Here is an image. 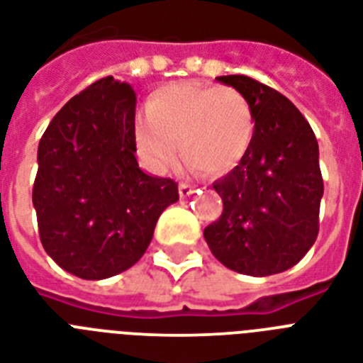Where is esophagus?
<instances>
[{
	"instance_id": "esophagus-1",
	"label": "esophagus",
	"mask_w": 363,
	"mask_h": 363,
	"mask_svg": "<svg viewBox=\"0 0 363 363\" xmlns=\"http://www.w3.org/2000/svg\"><path fill=\"white\" fill-rule=\"evenodd\" d=\"M179 194H181V197H190L194 194V188L190 184H179Z\"/></svg>"
}]
</instances>
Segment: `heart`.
<instances>
[{"label":"heart","instance_id":"obj_1","mask_svg":"<svg viewBox=\"0 0 363 363\" xmlns=\"http://www.w3.org/2000/svg\"><path fill=\"white\" fill-rule=\"evenodd\" d=\"M253 128V108L240 91L181 82L152 93L147 115L134 121V140L151 172L166 173L181 147L191 172L218 177L242 162Z\"/></svg>","mask_w":363,"mask_h":363}]
</instances>
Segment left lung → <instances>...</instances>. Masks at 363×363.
I'll return each mask as SVG.
<instances>
[{"label":"left lung","mask_w":363,"mask_h":363,"mask_svg":"<svg viewBox=\"0 0 363 363\" xmlns=\"http://www.w3.org/2000/svg\"><path fill=\"white\" fill-rule=\"evenodd\" d=\"M253 108V140L235 169L212 186L222 216L205 228L212 255L238 274L264 278L298 263L319 233V143L281 93L248 76H218Z\"/></svg>","instance_id":"left-lung-1"}]
</instances>
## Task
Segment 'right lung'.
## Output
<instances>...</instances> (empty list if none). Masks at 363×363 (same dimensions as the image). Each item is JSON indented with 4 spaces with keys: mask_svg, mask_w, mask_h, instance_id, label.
I'll return each instance as SVG.
<instances>
[{
    "mask_svg": "<svg viewBox=\"0 0 363 363\" xmlns=\"http://www.w3.org/2000/svg\"><path fill=\"white\" fill-rule=\"evenodd\" d=\"M135 93L111 76L72 96L55 113L37 151L33 184L40 242L82 279L134 267L158 218L179 201L177 182L135 160Z\"/></svg>",
    "mask_w": 363,
    "mask_h": 363,
    "instance_id": "obj_1",
    "label": "right lung"
}]
</instances>
